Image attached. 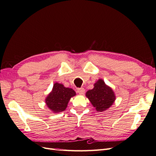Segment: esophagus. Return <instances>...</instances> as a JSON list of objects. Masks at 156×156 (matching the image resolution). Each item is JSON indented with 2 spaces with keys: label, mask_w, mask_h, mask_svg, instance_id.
Returning a JSON list of instances; mask_svg holds the SVG:
<instances>
[{
  "label": "esophagus",
  "mask_w": 156,
  "mask_h": 156,
  "mask_svg": "<svg viewBox=\"0 0 156 156\" xmlns=\"http://www.w3.org/2000/svg\"><path fill=\"white\" fill-rule=\"evenodd\" d=\"M77 91L79 94H84V92H85L84 88H77Z\"/></svg>",
  "instance_id": "esophagus-1"
}]
</instances>
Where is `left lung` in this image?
Segmentation results:
<instances>
[{"mask_svg":"<svg viewBox=\"0 0 156 156\" xmlns=\"http://www.w3.org/2000/svg\"><path fill=\"white\" fill-rule=\"evenodd\" d=\"M86 96L96 109L100 112L107 110L115 100L112 90L107 86L102 79H99L94 84V88L88 90Z\"/></svg>","mask_w":156,"mask_h":156,"instance_id":"obj_1","label":"left lung"}]
</instances>
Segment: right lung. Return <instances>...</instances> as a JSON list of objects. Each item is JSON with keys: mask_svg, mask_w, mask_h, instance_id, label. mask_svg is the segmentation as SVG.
<instances>
[{"mask_svg": "<svg viewBox=\"0 0 156 156\" xmlns=\"http://www.w3.org/2000/svg\"><path fill=\"white\" fill-rule=\"evenodd\" d=\"M75 96V92L72 88H66L63 84L56 83L53 90L45 100L48 108L53 112L63 111L67 107L70 98Z\"/></svg>", "mask_w": 156, "mask_h": 156, "instance_id": "add662e5", "label": "right lung"}]
</instances>
